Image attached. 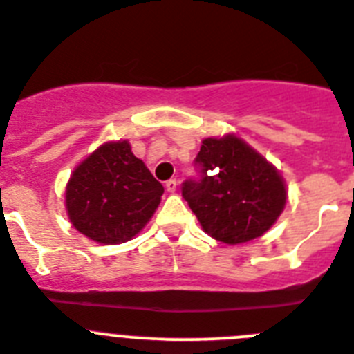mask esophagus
Instances as JSON below:
<instances>
[{
	"mask_svg": "<svg viewBox=\"0 0 354 354\" xmlns=\"http://www.w3.org/2000/svg\"><path fill=\"white\" fill-rule=\"evenodd\" d=\"M176 187H178L176 180L165 181V189H167V192H171V194H174V192H176Z\"/></svg>",
	"mask_w": 354,
	"mask_h": 354,
	"instance_id": "esophagus-1",
	"label": "esophagus"
}]
</instances>
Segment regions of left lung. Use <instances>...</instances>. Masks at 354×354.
I'll list each match as a JSON object with an SVG mask.
<instances>
[{
	"label": "left lung",
	"instance_id": "8db88e82",
	"mask_svg": "<svg viewBox=\"0 0 354 354\" xmlns=\"http://www.w3.org/2000/svg\"><path fill=\"white\" fill-rule=\"evenodd\" d=\"M196 162L199 180H187L181 194L201 228L224 244L262 236L287 203L278 169L235 133L203 139Z\"/></svg>",
	"mask_w": 354,
	"mask_h": 354
}]
</instances>
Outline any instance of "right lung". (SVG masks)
Returning a JSON list of instances; mask_svg holds the SVG:
<instances>
[{
  "mask_svg": "<svg viewBox=\"0 0 354 354\" xmlns=\"http://www.w3.org/2000/svg\"><path fill=\"white\" fill-rule=\"evenodd\" d=\"M164 194L128 140H112L82 160L66 185V210L82 235L100 244L131 241Z\"/></svg>",
  "mask_w": 354,
  "mask_h": 354,
  "instance_id": "1",
  "label": "right lung"
}]
</instances>
